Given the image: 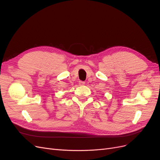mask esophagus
<instances>
[{
  "label": "esophagus",
  "mask_w": 160,
  "mask_h": 160,
  "mask_svg": "<svg viewBox=\"0 0 160 160\" xmlns=\"http://www.w3.org/2000/svg\"><path fill=\"white\" fill-rule=\"evenodd\" d=\"M79 85H85V82L84 81H80L79 82Z\"/></svg>",
  "instance_id": "esophagus-1"
}]
</instances>
